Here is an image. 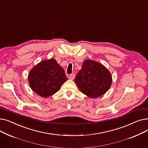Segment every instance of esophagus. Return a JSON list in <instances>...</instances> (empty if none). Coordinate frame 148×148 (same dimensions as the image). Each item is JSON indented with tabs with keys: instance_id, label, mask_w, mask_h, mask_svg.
<instances>
[{
	"instance_id": "1",
	"label": "esophagus",
	"mask_w": 148,
	"mask_h": 148,
	"mask_svg": "<svg viewBox=\"0 0 148 148\" xmlns=\"http://www.w3.org/2000/svg\"><path fill=\"white\" fill-rule=\"evenodd\" d=\"M68 78H69L70 80H74V78H75V75H74V74H71L69 75Z\"/></svg>"
}]
</instances>
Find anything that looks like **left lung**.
Wrapping results in <instances>:
<instances>
[{
  "mask_svg": "<svg viewBox=\"0 0 148 148\" xmlns=\"http://www.w3.org/2000/svg\"><path fill=\"white\" fill-rule=\"evenodd\" d=\"M74 82L83 94L95 98L109 89L112 79L110 73L104 65L94 60H86Z\"/></svg>",
  "mask_w": 148,
  "mask_h": 148,
  "instance_id": "8db88e82",
  "label": "left lung"
}]
</instances>
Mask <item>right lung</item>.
Listing matches in <instances>:
<instances>
[{"instance_id": "right-lung-1", "label": "right lung", "mask_w": 148, "mask_h": 148, "mask_svg": "<svg viewBox=\"0 0 148 148\" xmlns=\"http://www.w3.org/2000/svg\"><path fill=\"white\" fill-rule=\"evenodd\" d=\"M66 80L64 69L52 58L38 64L30 70L28 75L30 88L44 98L55 94Z\"/></svg>"}]
</instances>
